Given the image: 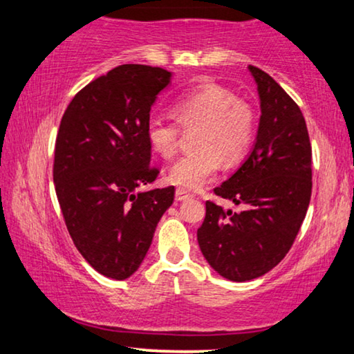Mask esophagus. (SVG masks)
<instances>
[{
  "mask_svg": "<svg viewBox=\"0 0 354 354\" xmlns=\"http://www.w3.org/2000/svg\"><path fill=\"white\" fill-rule=\"evenodd\" d=\"M192 195L190 193H187L185 190H180V188H177L176 190V201H187L190 200Z\"/></svg>",
  "mask_w": 354,
  "mask_h": 354,
  "instance_id": "obj_1",
  "label": "esophagus"
}]
</instances>
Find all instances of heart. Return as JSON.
I'll return each instance as SVG.
<instances>
[{"instance_id":"heart-1","label":"heart","mask_w":354,"mask_h":354,"mask_svg":"<svg viewBox=\"0 0 354 354\" xmlns=\"http://www.w3.org/2000/svg\"><path fill=\"white\" fill-rule=\"evenodd\" d=\"M176 120L151 118L147 137L162 158H172L180 143L182 129L195 130L196 149L169 169L167 180L185 192H196L216 177L221 158L235 162L248 151L254 137L253 108L235 93L217 84H201L176 96L172 103Z\"/></svg>"}]
</instances>
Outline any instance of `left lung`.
<instances>
[{"instance_id": "8db88e82", "label": "left lung", "mask_w": 354, "mask_h": 354, "mask_svg": "<svg viewBox=\"0 0 354 354\" xmlns=\"http://www.w3.org/2000/svg\"><path fill=\"white\" fill-rule=\"evenodd\" d=\"M258 85L261 118L250 156L214 188L243 205L224 211L206 201L198 245L217 274L234 282L258 279L285 258L311 200V143L301 109L269 74L248 66Z\"/></svg>"}]
</instances>
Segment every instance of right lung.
<instances>
[{
	"instance_id": "1",
	"label": "right lung",
	"mask_w": 354,
	"mask_h": 354,
	"mask_svg": "<svg viewBox=\"0 0 354 354\" xmlns=\"http://www.w3.org/2000/svg\"><path fill=\"white\" fill-rule=\"evenodd\" d=\"M171 77L161 67H114L84 86L61 119L56 196L75 248L104 277L124 280L140 268L174 203V187L137 192L159 174L147 124Z\"/></svg>"
}]
</instances>
